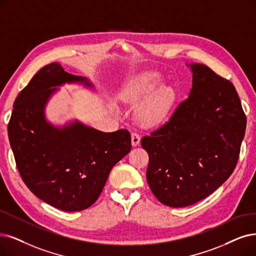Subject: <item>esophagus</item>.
Masks as SVG:
<instances>
[{"label": "esophagus", "instance_id": "34e87169", "mask_svg": "<svg viewBox=\"0 0 256 256\" xmlns=\"http://www.w3.org/2000/svg\"><path fill=\"white\" fill-rule=\"evenodd\" d=\"M140 136L138 134H136V132H132V134H131V144H132V146L136 147L140 144Z\"/></svg>", "mask_w": 256, "mask_h": 256}]
</instances>
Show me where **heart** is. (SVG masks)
I'll return each mask as SVG.
<instances>
[{
  "instance_id": "1",
  "label": "heart",
  "mask_w": 256,
  "mask_h": 256,
  "mask_svg": "<svg viewBox=\"0 0 256 256\" xmlns=\"http://www.w3.org/2000/svg\"><path fill=\"white\" fill-rule=\"evenodd\" d=\"M162 78L158 72H144L138 76L127 86L122 94V100L138 102L152 94L142 102L136 111V118L147 127H156L165 122L174 104L176 94L171 88H162Z\"/></svg>"
}]
</instances>
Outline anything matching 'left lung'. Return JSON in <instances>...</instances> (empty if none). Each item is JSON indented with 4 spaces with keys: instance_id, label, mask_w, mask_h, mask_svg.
Segmentation results:
<instances>
[{
    "instance_id": "left-lung-1",
    "label": "left lung",
    "mask_w": 256,
    "mask_h": 256,
    "mask_svg": "<svg viewBox=\"0 0 256 256\" xmlns=\"http://www.w3.org/2000/svg\"><path fill=\"white\" fill-rule=\"evenodd\" d=\"M188 66V65H187ZM192 88L165 125L140 140L148 185L164 205H193L216 191L236 166L247 118L230 80L189 65Z\"/></svg>"
}]
</instances>
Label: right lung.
<instances>
[{"label":"right lung","instance_id":"obj_1","mask_svg":"<svg viewBox=\"0 0 256 256\" xmlns=\"http://www.w3.org/2000/svg\"><path fill=\"white\" fill-rule=\"evenodd\" d=\"M94 85L58 63L40 68L18 94L8 138L22 180L36 196L67 212L94 205L111 169L131 150L126 129L102 132L76 120L62 127L46 120L45 107L64 84Z\"/></svg>","mask_w":256,"mask_h":256}]
</instances>
